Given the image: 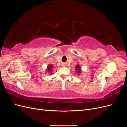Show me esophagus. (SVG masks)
<instances>
[{
	"label": "esophagus",
	"instance_id": "34e87169",
	"mask_svg": "<svg viewBox=\"0 0 127 127\" xmlns=\"http://www.w3.org/2000/svg\"><path fill=\"white\" fill-rule=\"evenodd\" d=\"M63 66H66V64H63Z\"/></svg>",
	"mask_w": 127,
	"mask_h": 127
}]
</instances>
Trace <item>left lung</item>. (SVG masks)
<instances>
[{
  "label": "left lung",
  "mask_w": 127,
  "mask_h": 127,
  "mask_svg": "<svg viewBox=\"0 0 127 127\" xmlns=\"http://www.w3.org/2000/svg\"><path fill=\"white\" fill-rule=\"evenodd\" d=\"M75 70L77 72V73L78 75H79L82 73V68L80 67L79 64H77V66H75Z\"/></svg>",
  "instance_id": "obj_1"
}]
</instances>
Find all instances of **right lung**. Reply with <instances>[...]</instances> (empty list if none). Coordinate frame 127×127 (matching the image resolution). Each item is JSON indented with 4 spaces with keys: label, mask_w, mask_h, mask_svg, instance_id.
Listing matches in <instances>:
<instances>
[{
    "label": "right lung",
    "mask_w": 127,
    "mask_h": 127,
    "mask_svg": "<svg viewBox=\"0 0 127 127\" xmlns=\"http://www.w3.org/2000/svg\"><path fill=\"white\" fill-rule=\"evenodd\" d=\"M53 65H52L51 64H49V66H47V71H46V73L47 72L49 73L50 75H52V71H53Z\"/></svg>",
    "instance_id": "obj_1"
}]
</instances>
